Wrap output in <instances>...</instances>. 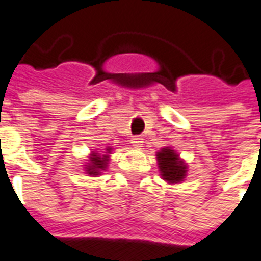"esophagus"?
Returning a JSON list of instances; mask_svg holds the SVG:
<instances>
[{
	"mask_svg": "<svg viewBox=\"0 0 261 261\" xmlns=\"http://www.w3.org/2000/svg\"><path fill=\"white\" fill-rule=\"evenodd\" d=\"M131 144H133V146H135V148H141L142 144H144V141H142L141 137H134V138H131Z\"/></svg>",
	"mask_w": 261,
	"mask_h": 261,
	"instance_id": "1",
	"label": "esophagus"
}]
</instances>
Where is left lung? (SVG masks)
Wrapping results in <instances>:
<instances>
[{"label":"left lung","mask_w":261,"mask_h":261,"mask_svg":"<svg viewBox=\"0 0 261 261\" xmlns=\"http://www.w3.org/2000/svg\"><path fill=\"white\" fill-rule=\"evenodd\" d=\"M157 163L160 168V175L168 184H179L186 176L188 167L171 148H163L157 152Z\"/></svg>","instance_id":"left-lung-1"}]
</instances>
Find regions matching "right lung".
<instances>
[{"instance_id":"1","label":"right lung","mask_w":261,"mask_h":261,"mask_svg":"<svg viewBox=\"0 0 261 261\" xmlns=\"http://www.w3.org/2000/svg\"><path fill=\"white\" fill-rule=\"evenodd\" d=\"M112 152V148H107V152L105 154H99L97 152H93L90 154V160L87 163V166L85 167L86 168V172L89 175H99L101 174V171H104L108 166V162H109V153Z\"/></svg>"}]
</instances>
